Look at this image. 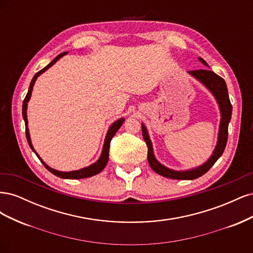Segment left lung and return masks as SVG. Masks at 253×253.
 Returning a JSON list of instances; mask_svg holds the SVG:
<instances>
[{"label": "left lung", "mask_w": 253, "mask_h": 253, "mask_svg": "<svg viewBox=\"0 0 253 253\" xmlns=\"http://www.w3.org/2000/svg\"><path fill=\"white\" fill-rule=\"evenodd\" d=\"M200 61L206 66H208V64H207V62L203 58H200ZM190 74L194 76V77L197 78L200 81H202L205 85L212 91L219 104L220 112H221V121H220V126H219L218 141H217L215 151H214L211 158L200 168H196V169L186 171V172L172 171L170 169H168V168L164 167L163 165H160L155 159L154 155H153L152 143L148 136L147 129H145V127L142 126L141 127L142 137L145 143L148 145V162L150 167L157 174L163 175L165 177L171 178V179H195V178L201 177L202 175H204L211 169V167L216 163V160L221 156V154H223L226 148L227 140H228V126L231 119L232 104L230 102V99H229L228 89H227L225 80L221 77H219V76L216 75L215 73H213L211 71H207V70L190 71Z\"/></svg>", "instance_id": "left-lung-1"}]
</instances>
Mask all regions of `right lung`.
<instances>
[{
    "mask_svg": "<svg viewBox=\"0 0 253 253\" xmlns=\"http://www.w3.org/2000/svg\"><path fill=\"white\" fill-rule=\"evenodd\" d=\"M66 53H67V52H62V53H60V55H59V56H57L55 59H53L48 65L45 66V67L43 68V70L39 71V72H38V73L34 76V78H33L32 82H30V85H29L28 91H27V94H26V97L24 98V100H23V105H22V114H23V118H24V121H25V134H26V138H27V141H28L29 147L32 148V150H33L35 153H36V151H35V150H34V148H33L32 141H30L29 132H28V127H27V116H26L27 102H28V100H29L30 95H32L33 86H34V84H35L36 79L38 78V76L41 75L43 72L46 71L48 67H50L53 63L56 62L57 60H59L61 57L65 56ZM124 121H125V119H119V120H117L116 122H115V124H113V125H112V126H111V127H110V129H109L108 134H106L105 141H104V145H103V150H102V154H101L100 158L98 159V162H97V163H95L94 165H91V166H89V167H87V168H84V169H81V170H78V171H72V172H60V171L53 170V169H51V168H49V167H48L46 164H45V163L43 162V160L39 157V155H38L37 153H36V155L38 156V158H39V159L41 160V163L44 165V167L46 168V169H47L50 173H52L53 175L58 176V177H61V178H66V179H80V178L90 177V176H93V175H96V174H98V173H100V172L104 169V167L106 166V164H108V160H109V151H110L111 140H112V138L114 137V135L117 133V131H118V129L120 128V126H122V124H124Z\"/></svg>",
    "mask_w": 253,
    "mask_h": 253,
    "instance_id": "1",
    "label": "right lung"
}]
</instances>
